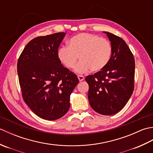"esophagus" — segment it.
Masks as SVG:
<instances>
[{
    "label": "esophagus",
    "instance_id": "obj_1",
    "mask_svg": "<svg viewBox=\"0 0 153 153\" xmlns=\"http://www.w3.org/2000/svg\"><path fill=\"white\" fill-rule=\"evenodd\" d=\"M77 77H78V79L79 82H82V81H83L84 79H85V77H84L83 76H82V75H78V76H77Z\"/></svg>",
    "mask_w": 153,
    "mask_h": 153
}]
</instances>
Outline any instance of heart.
Wrapping results in <instances>:
<instances>
[{"mask_svg": "<svg viewBox=\"0 0 153 153\" xmlns=\"http://www.w3.org/2000/svg\"><path fill=\"white\" fill-rule=\"evenodd\" d=\"M68 47H61L58 51V59L64 66L71 69L76 68L78 73L89 70L99 71L108 64L112 55V46L105 38L87 33H79L68 42Z\"/></svg>", "mask_w": 153, "mask_h": 153, "instance_id": "b5f03b06", "label": "heart"}]
</instances>
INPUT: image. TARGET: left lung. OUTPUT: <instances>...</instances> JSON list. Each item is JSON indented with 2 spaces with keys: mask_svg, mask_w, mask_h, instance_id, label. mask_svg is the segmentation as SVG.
Returning a JSON list of instances; mask_svg holds the SVG:
<instances>
[{
  "mask_svg": "<svg viewBox=\"0 0 153 153\" xmlns=\"http://www.w3.org/2000/svg\"><path fill=\"white\" fill-rule=\"evenodd\" d=\"M111 42L112 55L103 70L85 77L89 84L88 99L91 108L102 115L120 111L134 89L135 60L121 37L104 31Z\"/></svg>",
  "mask_w": 153,
  "mask_h": 153,
  "instance_id": "1",
  "label": "left lung"
}]
</instances>
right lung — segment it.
<instances>
[{
    "label": "right lung",
    "instance_id": "obj_1",
    "mask_svg": "<svg viewBox=\"0 0 153 153\" xmlns=\"http://www.w3.org/2000/svg\"><path fill=\"white\" fill-rule=\"evenodd\" d=\"M64 32L30 41L19 56L17 70L22 97L35 114L47 120L60 118L70 108V96L79 83L76 74L58 57Z\"/></svg>",
    "mask_w": 153,
    "mask_h": 153
}]
</instances>
